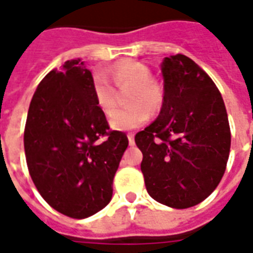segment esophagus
<instances>
[{
  "label": "esophagus",
  "mask_w": 253,
  "mask_h": 253,
  "mask_svg": "<svg viewBox=\"0 0 253 253\" xmlns=\"http://www.w3.org/2000/svg\"><path fill=\"white\" fill-rule=\"evenodd\" d=\"M127 138H128V143H130V145H134V134H132V132H128V134H127Z\"/></svg>",
  "instance_id": "34e87169"
}]
</instances>
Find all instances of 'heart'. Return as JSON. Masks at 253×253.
<instances>
[{"instance_id":"obj_1","label":"heart","mask_w":253,"mask_h":253,"mask_svg":"<svg viewBox=\"0 0 253 253\" xmlns=\"http://www.w3.org/2000/svg\"><path fill=\"white\" fill-rule=\"evenodd\" d=\"M110 77L96 73L92 80L94 101L105 116H111L116 108V89L126 90L125 108L116 111L111 119V126L116 130H131L142 126L150 112H159L164 103V93L159 84L152 81V72L145 63L123 61L110 70Z\"/></svg>"}]
</instances>
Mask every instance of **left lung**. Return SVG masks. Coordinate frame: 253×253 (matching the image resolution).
<instances>
[{"mask_svg":"<svg viewBox=\"0 0 253 253\" xmlns=\"http://www.w3.org/2000/svg\"><path fill=\"white\" fill-rule=\"evenodd\" d=\"M159 118L135 134L149 195L173 209L201 203L222 179L230 127L222 96L202 67L176 54L163 62Z\"/></svg>","mask_w":253,"mask_h":253,"instance_id":"obj_1","label":"left lung"}]
</instances>
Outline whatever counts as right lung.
<instances>
[{"label":"right lung","instance_id":"1","mask_svg":"<svg viewBox=\"0 0 253 253\" xmlns=\"http://www.w3.org/2000/svg\"><path fill=\"white\" fill-rule=\"evenodd\" d=\"M92 73L81 59L51 70L31 100L24 150L31 179L57 211L76 219L110 203L128 139L111 130L96 104Z\"/></svg>","mask_w":253,"mask_h":253}]
</instances>
